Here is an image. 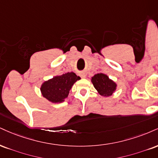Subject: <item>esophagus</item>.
<instances>
[{"label": "esophagus", "mask_w": 158, "mask_h": 158, "mask_svg": "<svg viewBox=\"0 0 158 158\" xmlns=\"http://www.w3.org/2000/svg\"><path fill=\"white\" fill-rule=\"evenodd\" d=\"M81 78H85V77H86V74H85V73H81Z\"/></svg>", "instance_id": "obj_1"}]
</instances>
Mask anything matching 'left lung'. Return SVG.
Returning a JSON list of instances; mask_svg holds the SVG:
<instances>
[{
	"instance_id": "8db88e82",
	"label": "left lung",
	"mask_w": 158,
	"mask_h": 158,
	"mask_svg": "<svg viewBox=\"0 0 158 158\" xmlns=\"http://www.w3.org/2000/svg\"><path fill=\"white\" fill-rule=\"evenodd\" d=\"M93 85L101 96H110L116 90L117 85L104 73L95 74L91 79Z\"/></svg>"
}]
</instances>
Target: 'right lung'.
<instances>
[{"label":"right lung","mask_w":158,"mask_h":158,"mask_svg":"<svg viewBox=\"0 0 158 158\" xmlns=\"http://www.w3.org/2000/svg\"><path fill=\"white\" fill-rule=\"evenodd\" d=\"M80 79L73 72L56 76L42 84L41 94L43 97L52 103H61L68 97L74 83Z\"/></svg>","instance_id":"obj_1"}]
</instances>
